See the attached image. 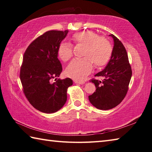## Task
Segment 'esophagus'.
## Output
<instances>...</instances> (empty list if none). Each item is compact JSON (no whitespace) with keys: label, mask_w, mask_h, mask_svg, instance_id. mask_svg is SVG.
<instances>
[{"label":"esophagus","mask_w":152,"mask_h":152,"mask_svg":"<svg viewBox=\"0 0 152 152\" xmlns=\"http://www.w3.org/2000/svg\"><path fill=\"white\" fill-rule=\"evenodd\" d=\"M74 82H75L76 84H84V81H80V80H74Z\"/></svg>","instance_id":"esophagus-1"}]
</instances>
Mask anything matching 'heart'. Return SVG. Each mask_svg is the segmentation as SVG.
Instances as JSON below:
<instances>
[{"mask_svg": "<svg viewBox=\"0 0 152 152\" xmlns=\"http://www.w3.org/2000/svg\"><path fill=\"white\" fill-rule=\"evenodd\" d=\"M76 46H82L80 60H74L69 64L66 74L70 78L82 80L91 72L92 64L96 68L106 66L111 59L113 47L111 42L104 37H100L92 31L76 33L72 37ZM58 54L63 61L70 60L73 56L72 48L66 43H61L58 49Z\"/></svg>", "mask_w": 152, "mask_h": 152, "instance_id": "1", "label": "heart"}]
</instances>
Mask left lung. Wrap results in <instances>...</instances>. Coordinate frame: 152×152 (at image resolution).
I'll list each match as a JSON object with an SVG mask.
<instances>
[{"mask_svg":"<svg viewBox=\"0 0 152 152\" xmlns=\"http://www.w3.org/2000/svg\"><path fill=\"white\" fill-rule=\"evenodd\" d=\"M114 40L111 59L103 70L94 76L102 77L100 81L91 79L96 86V91L89 95L91 103L98 109L109 110L117 107L124 99L132 78V67L129 61L125 48L117 37L110 35Z\"/></svg>","mask_w":152,"mask_h":152,"instance_id":"1","label":"left lung"}]
</instances>
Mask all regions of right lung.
<instances>
[{
	"label": "right lung",
	"mask_w": 152,
	"mask_h": 152,
	"mask_svg": "<svg viewBox=\"0 0 152 152\" xmlns=\"http://www.w3.org/2000/svg\"><path fill=\"white\" fill-rule=\"evenodd\" d=\"M68 33V30L46 31L33 40L24 53L20 70L23 91L29 103L41 112L60 110L66 102L68 87L73 84L69 78L57 79L62 71L58 49Z\"/></svg>",
	"instance_id": "add662e5"
}]
</instances>
